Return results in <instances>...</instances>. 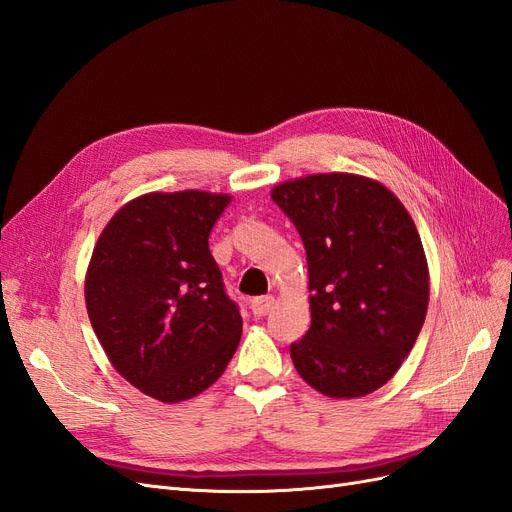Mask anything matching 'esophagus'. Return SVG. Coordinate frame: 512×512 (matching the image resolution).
Masks as SVG:
<instances>
[{"label": "esophagus", "mask_w": 512, "mask_h": 512, "mask_svg": "<svg viewBox=\"0 0 512 512\" xmlns=\"http://www.w3.org/2000/svg\"><path fill=\"white\" fill-rule=\"evenodd\" d=\"M273 305H275L273 297H256V299H252L250 309H252L254 316H267L273 309Z\"/></svg>", "instance_id": "obj_1"}]
</instances>
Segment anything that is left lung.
I'll return each instance as SVG.
<instances>
[{
  "mask_svg": "<svg viewBox=\"0 0 512 512\" xmlns=\"http://www.w3.org/2000/svg\"><path fill=\"white\" fill-rule=\"evenodd\" d=\"M271 198L305 245L312 327L290 346L318 393L356 399L389 382L423 329L429 267L401 200L380 181L316 173L277 183Z\"/></svg>",
  "mask_w": 512,
  "mask_h": 512,
  "instance_id": "1",
  "label": "left lung"
}]
</instances>
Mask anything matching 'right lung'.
Masks as SVG:
<instances>
[{
    "label": "right lung",
    "mask_w": 512,
    "mask_h": 512,
    "mask_svg": "<svg viewBox=\"0 0 512 512\" xmlns=\"http://www.w3.org/2000/svg\"><path fill=\"white\" fill-rule=\"evenodd\" d=\"M230 194L149 192L123 205L96 241L85 305L117 374L179 404L207 391L237 352L243 320L209 235Z\"/></svg>",
    "instance_id": "obj_1"
}]
</instances>
